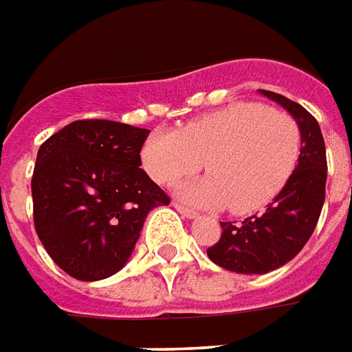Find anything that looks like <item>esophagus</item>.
<instances>
[{"mask_svg":"<svg viewBox=\"0 0 352 352\" xmlns=\"http://www.w3.org/2000/svg\"><path fill=\"white\" fill-rule=\"evenodd\" d=\"M172 205H174V209H176L180 214H184L186 219H195V214H197L193 209L186 207V205H182V204H172Z\"/></svg>","mask_w":352,"mask_h":352,"instance_id":"1","label":"esophagus"}]
</instances>
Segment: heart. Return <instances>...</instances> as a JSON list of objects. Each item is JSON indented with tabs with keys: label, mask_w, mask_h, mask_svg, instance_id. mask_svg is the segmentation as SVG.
Returning a JSON list of instances; mask_svg holds the SVG:
<instances>
[{
	"label": "heart",
	"mask_w": 352,
	"mask_h": 352,
	"mask_svg": "<svg viewBox=\"0 0 352 352\" xmlns=\"http://www.w3.org/2000/svg\"><path fill=\"white\" fill-rule=\"evenodd\" d=\"M300 155V127L283 110L238 102L193 118L182 129L159 131L143 147L148 176L170 186L204 166L207 178L184 186L193 204L226 205L254 213L270 204L291 178Z\"/></svg>",
	"instance_id": "b5f03b06"
}]
</instances>
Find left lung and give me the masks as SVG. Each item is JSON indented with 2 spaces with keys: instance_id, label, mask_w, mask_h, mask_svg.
Instances as JSON below:
<instances>
[{
  "instance_id": "left-lung-1",
  "label": "left lung",
  "mask_w": 352,
  "mask_h": 352,
  "mask_svg": "<svg viewBox=\"0 0 352 352\" xmlns=\"http://www.w3.org/2000/svg\"><path fill=\"white\" fill-rule=\"evenodd\" d=\"M261 93L294 116L300 127L302 147L296 168L267 209L242 223H221L223 232L219 242L207 248L213 263L246 275L277 270L302 250L318 225L327 180L325 143L318 120L304 106L283 94Z\"/></svg>"
}]
</instances>
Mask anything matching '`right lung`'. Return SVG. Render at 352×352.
Masks as SVG:
<instances>
[{
    "instance_id": "right-lung-1",
    "label": "right lung",
    "mask_w": 352,
    "mask_h": 352,
    "mask_svg": "<svg viewBox=\"0 0 352 352\" xmlns=\"http://www.w3.org/2000/svg\"><path fill=\"white\" fill-rule=\"evenodd\" d=\"M148 129L77 120L38 148L32 217L42 246L73 279L100 280L126 265L145 217L170 197L141 166Z\"/></svg>"
}]
</instances>
